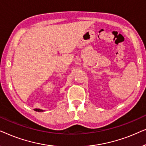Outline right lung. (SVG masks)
Returning a JSON list of instances; mask_svg holds the SVG:
<instances>
[{
    "instance_id": "right-lung-1",
    "label": "right lung",
    "mask_w": 146,
    "mask_h": 146,
    "mask_svg": "<svg viewBox=\"0 0 146 146\" xmlns=\"http://www.w3.org/2000/svg\"><path fill=\"white\" fill-rule=\"evenodd\" d=\"M35 111H43V110H40V109H35Z\"/></svg>"
}]
</instances>
